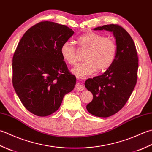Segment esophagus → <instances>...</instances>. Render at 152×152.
<instances>
[{"instance_id":"esophagus-1","label":"esophagus","mask_w":152,"mask_h":152,"mask_svg":"<svg viewBox=\"0 0 152 152\" xmlns=\"http://www.w3.org/2000/svg\"><path fill=\"white\" fill-rule=\"evenodd\" d=\"M85 87L83 85L80 84V83H76V86H75V90L76 91H82L84 90Z\"/></svg>"}]
</instances>
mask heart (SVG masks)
Instances as JSON below:
<instances>
[{"mask_svg":"<svg viewBox=\"0 0 152 152\" xmlns=\"http://www.w3.org/2000/svg\"><path fill=\"white\" fill-rule=\"evenodd\" d=\"M76 42L83 49H88L84 60L76 65L72 72L79 78L93 74L97 69L103 72L111 66L117 55V45L113 39L95 32H88L77 38ZM62 59L73 65L77 59L76 47L70 42H64L61 47Z\"/></svg>","mask_w":152,"mask_h":152,"instance_id":"obj_1","label":"heart"}]
</instances>
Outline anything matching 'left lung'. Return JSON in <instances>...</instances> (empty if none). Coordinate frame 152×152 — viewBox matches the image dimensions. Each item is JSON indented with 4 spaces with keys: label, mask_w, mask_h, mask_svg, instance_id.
Returning a JSON list of instances; mask_svg holds the SVG:
<instances>
[{
    "label": "left lung",
    "mask_w": 152,
    "mask_h": 152,
    "mask_svg": "<svg viewBox=\"0 0 152 152\" xmlns=\"http://www.w3.org/2000/svg\"><path fill=\"white\" fill-rule=\"evenodd\" d=\"M103 29L115 37V60L103 74L88 79L84 85L93 94V100L86 106L88 111L96 117H108L119 111L132 94L137 81L138 58L134 41L123 28L109 24L94 30Z\"/></svg>",
    "instance_id": "8db88e82"
}]
</instances>
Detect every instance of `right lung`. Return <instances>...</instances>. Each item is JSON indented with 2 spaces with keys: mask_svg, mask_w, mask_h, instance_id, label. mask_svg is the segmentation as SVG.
I'll use <instances>...</instances> for the list:
<instances>
[{
  "mask_svg": "<svg viewBox=\"0 0 152 152\" xmlns=\"http://www.w3.org/2000/svg\"><path fill=\"white\" fill-rule=\"evenodd\" d=\"M74 33L66 26L45 21L29 28L18 45L12 59L13 86L31 113L39 117L53 114L75 87L76 77L60 51Z\"/></svg>",
  "mask_w": 152,
  "mask_h": 152,
  "instance_id": "right-lung-1",
  "label": "right lung"
}]
</instances>
